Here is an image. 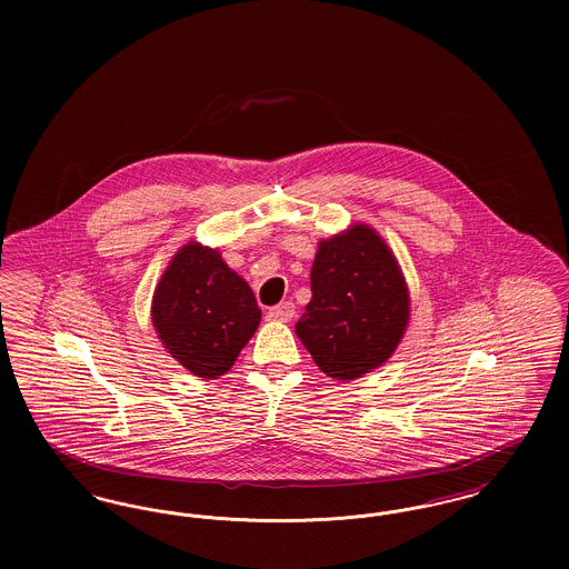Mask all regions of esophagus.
Returning <instances> with one entry per match:
<instances>
[{
	"instance_id": "34e87169",
	"label": "esophagus",
	"mask_w": 569,
	"mask_h": 569,
	"mask_svg": "<svg viewBox=\"0 0 569 569\" xmlns=\"http://www.w3.org/2000/svg\"><path fill=\"white\" fill-rule=\"evenodd\" d=\"M295 313H297L295 302L286 300V302H279V305L269 309V320H272V322H290L295 318Z\"/></svg>"
}]
</instances>
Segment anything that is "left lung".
<instances>
[{"instance_id": "8db88e82", "label": "left lung", "mask_w": 569, "mask_h": 569, "mask_svg": "<svg viewBox=\"0 0 569 569\" xmlns=\"http://www.w3.org/2000/svg\"><path fill=\"white\" fill-rule=\"evenodd\" d=\"M407 322L403 272L373 228L356 223L320 243L297 335L328 378L356 379L381 367Z\"/></svg>"}]
</instances>
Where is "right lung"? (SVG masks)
I'll use <instances>...</instances> for the list:
<instances>
[{
  "instance_id": "add662e5",
  "label": "right lung",
  "mask_w": 569,
  "mask_h": 569,
  "mask_svg": "<svg viewBox=\"0 0 569 569\" xmlns=\"http://www.w3.org/2000/svg\"><path fill=\"white\" fill-rule=\"evenodd\" d=\"M262 311L217 249L183 244L156 288L151 320L163 348L198 378L223 376L260 325Z\"/></svg>"
}]
</instances>
